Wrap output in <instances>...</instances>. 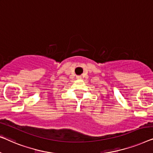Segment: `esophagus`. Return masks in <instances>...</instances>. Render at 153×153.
Returning <instances> with one entry per match:
<instances>
[{"label": "esophagus", "mask_w": 153, "mask_h": 153, "mask_svg": "<svg viewBox=\"0 0 153 153\" xmlns=\"http://www.w3.org/2000/svg\"><path fill=\"white\" fill-rule=\"evenodd\" d=\"M77 78H78V79L81 78V76H77Z\"/></svg>", "instance_id": "34e87169"}]
</instances>
